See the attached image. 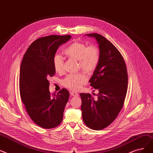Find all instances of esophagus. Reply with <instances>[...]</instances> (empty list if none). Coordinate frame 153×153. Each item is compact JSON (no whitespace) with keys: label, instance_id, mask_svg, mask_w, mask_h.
<instances>
[{"label":"esophagus","instance_id":"34e87169","mask_svg":"<svg viewBox=\"0 0 153 153\" xmlns=\"http://www.w3.org/2000/svg\"><path fill=\"white\" fill-rule=\"evenodd\" d=\"M70 95L71 97H77V96H78V94L76 92H75V91H71L70 92Z\"/></svg>","mask_w":153,"mask_h":153}]
</instances>
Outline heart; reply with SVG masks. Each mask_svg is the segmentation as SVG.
I'll return each mask as SVG.
<instances>
[{"mask_svg": "<svg viewBox=\"0 0 153 153\" xmlns=\"http://www.w3.org/2000/svg\"><path fill=\"white\" fill-rule=\"evenodd\" d=\"M64 54L70 59L78 62V67L85 74L91 75L96 70L100 60V48L94 45L88 46L83 42L72 43L65 49ZM53 65L56 72L62 74L64 71V62L62 57L55 55L53 58ZM88 78L85 74H79L68 75L62 81L66 88L76 91L86 84Z\"/></svg>", "mask_w": 153, "mask_h": 153, "instance_id": "obj_1", "label": "heart"}]
</instances>
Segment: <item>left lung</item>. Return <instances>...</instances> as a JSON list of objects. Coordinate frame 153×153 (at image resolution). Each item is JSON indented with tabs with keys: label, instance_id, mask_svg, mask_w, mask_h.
Segmentation results:
<instances>
[{
	"label": "left lung",
	"instance_id": "1",
	"mask_svg": "<svg viewBox=\"0 0 153 153\" xmlns=\"http://www.w3.org/2000/svg\"><path fill=\"white\" fill-rule=\"evenodd\" d=\"M86 35L99 44L100 60L89 81L99 93L97 99L90 93H80L82 117L86 126L100 130L111 124L124 105L128 72L124 59L111 42L98 33Z\"/></svg>",
	"mask_w": 153,
	"mask_h": 153
}]
</instances>
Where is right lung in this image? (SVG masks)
<instances>
[{
    "instance_id": "1",
    "label": "right lung",
    "mask_w": 153,
    "mask_h": 153,
    "mask_svg": "<svg viewBox=\"0 0 153 153\" xmlns=\"http://www.w3.org/2000/svg\"><path fill=\"white\" fill-rule=\"evenodd\" d=\"M71 38L70 35L39 38L29 46L21 62L20 98L31 120L43 128H55L63 120L70 93L62 88L56 94H51L48 79L55 74L53 58L56 50Z\"/></svg>"
}]
</instances>
